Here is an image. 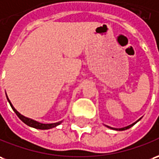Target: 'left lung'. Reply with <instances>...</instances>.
<instances>
[{"label":"left lung","mask_w":159,"mask_h":159,"mask_svg":"<svg viewBox=\"0 0 159 159\" xmlns=\"http://www.w3.org/2000/svg\"><path fill=\"white\" fill-rule=\"evenodd\" d=\"M139 120H140V119H139ZM139 120H137V121L135 122V123H137V122L139 121ZM135 123H134V124H132V125H130V126H126V127H123V128H112V129L119 130V131H123V130H126V129H128V128H130L131 126H134V124H135ZM108 127H109V126H108ZM110 128H111V127H110Z\"/></svg>","instance_id":"obj_1"}]
</instances>
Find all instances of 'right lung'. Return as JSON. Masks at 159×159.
<instances>
[{
    "label": "right lung",
    "mask_w": 159,
    "mask_h": 159,
    "mask_svg": "<svg viewBox=\"0 0 159 159\" xmlns=\"http://www.w3.org/2000/svg\"><path fill=\"white\" fill-rule=\"evenodd\" d=\"M7 101H8V102H9L11 107H12V108H13V110L14 111V113L17 114L18 117L20 119V120H21L22 121L24 122L25 124H26L27 126H32V127H34V128H37V129L45 130V129H50V128L55 127V126H58V125L61 123V121H59V122H57V123H52V124H42V123H39V122L33 120H32V119L26 118V117H25V116L21 115V114H20V113H19V112L14 108V107H13V105H12V103L10 102L9 99L8 98H7Z\"/></svg>",
    "instance_id": "obj_1"
}]
</instances>
